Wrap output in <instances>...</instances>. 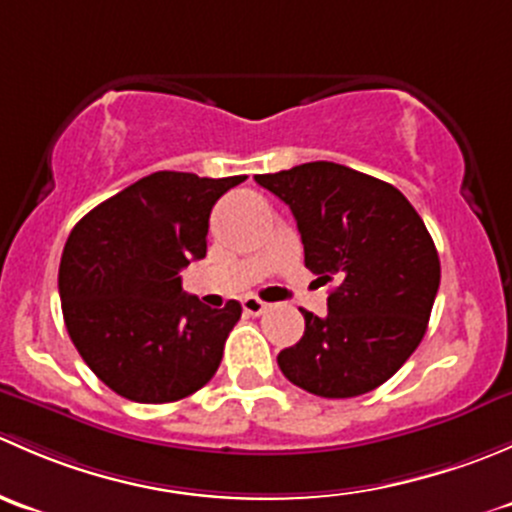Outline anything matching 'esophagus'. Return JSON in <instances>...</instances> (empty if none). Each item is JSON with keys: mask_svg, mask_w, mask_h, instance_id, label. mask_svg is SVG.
I'll return each instance as SVG.
<instances>
[{"mask_svg": "<svg viewBox=\"0 0 512 512\" xmlns=\"http://www.w3.org/2000/svg\"><path fill=\"white\" fill-rule=\"evenodd\" d=\"M242 309H245L247 314H252V317H257V314H265L267 309H270V304H265L257 297H245L242 299Z\"/></svg>", "mask_w": 512, "mask_h": 512, "instance_id": "esophagus-1", "label": "esophagus"}]
</instances>
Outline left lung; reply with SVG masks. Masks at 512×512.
<instances>
[{"label":"left lung","mask_w":512,"mask_h":512,"mask_svg":"<svg viewBox=\"0 0 512 512\" xmlns=\"http://www.w3.org/2000/svg\"><path fill=\"white\" fill-rule=\"evenodd\" d=\"M255 180L292 210L307 270L337 280L324 317L302 309V339L277 356L282 374L324 399L374 391L421 344L441 282L421 215L394 185L329 160Z\"/></svg>","instance_id":"8db88e82"}]
</instances>
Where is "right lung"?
<instances>
[{
	"label": "right lung",
	"instance_id": "right-lung-1",
	"mask_svg": "<svg viewBox=\"0 0 512 512\" xmlns=\"http://www.w3.org/2000/svg\"><path fill=\"white\" fill-rule=\"evenodd\" d=\"M245 175L158 170L76 223L59 267L66 329L98 379L123 399L168 404L218 371L240 302L210 309L180 270L208 252L210 210Z\"/></svg>",
	"mask_w": 512,
	"mask_h": 512
}]
</instances>
